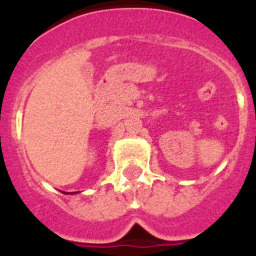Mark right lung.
Returning <instances> with one entry per match:
<instances>
[{"mask_svg":"<svg viewBox=\"0 0 256 256\" xmlns=\"http://www.w3.org/2000/svg\"><path fill=\"white\" fill-rule=\"evenodd\" d=\"M72 194H74V192H72Z\"/></svg>","mask_w":256,"mask_h":256,"instance_id":"obj_1","label":"right lung"}]
</instances>
